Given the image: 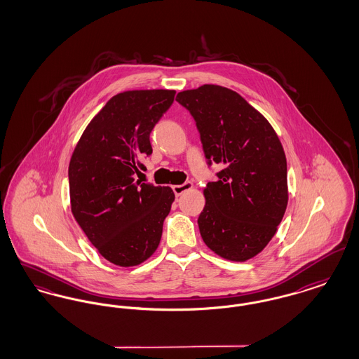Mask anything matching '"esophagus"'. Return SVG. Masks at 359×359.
<instances>
[{
    "mask_svg": "<svg viewBox=\"0 0 359 359\" xmlns=\"http://www.w3.org/2000/svg\"><path fill=\"white\" fill-rule=\"evenodd\" d=\"M191 188H192V183H191V182H186V183H183V184L173 186L172 189H173V192H175V195H176V196H180L183 192H186V191L191 189Z\"/></svg>",
    "mask_w": 359,
    "mask_h": 359,
    "instance_id": "esophagus-1",
    "label": "esophagus"
}]
</instances>
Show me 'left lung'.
Segmentation results:
<instances>
[{
  "mask_svg": "<svg viewBox=\"0 0 359 359\" xmlns=\"http://www.w3.org/2000/svg\"><path fill=\"white\" fill-rule=\"evenodd\" d=\"M176 101L195 120L208 165L201 236L218 256L246 261L272 239L288 205L287 158L271 123L239 94L205 85Z\"/></svg>",
  "mask_w": 359,
  "mask_h": 359,
  "instance_id": "left-lung-1",
  "label": "left lung"
}]
</instances>
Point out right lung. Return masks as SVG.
<instances>
[{
	"instance_id": "1",
	"label": "right lung",
	"mask_w": 359,
	"mask_h": 359,
	"mask_svg": "<svg viewBox=\"0 0 359 359\" xmlns=\"http://www.w3.org/2000/svg\"><path fill=\"white\" fill-rule=\"evenodd\" d=\"M173 90L114 95L91 120L69 161L72 214L107 261L135 266L157 249L175 194L136 180L152 154L154 125L171 107Z\"/></svg>"
}]
</instances>
